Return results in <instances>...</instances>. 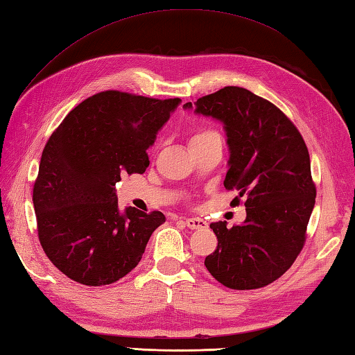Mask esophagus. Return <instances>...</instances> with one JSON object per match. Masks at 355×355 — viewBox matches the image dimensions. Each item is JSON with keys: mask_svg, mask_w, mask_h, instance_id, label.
Segmentation results:
<instances>
[{"mask_svg": "<svg viewBox=\"0 0 355 355\" xmlns=\"http://www.w3.org/2000/svg\"><path fill=\"white\" fill-rule=\"evenodd\" d=\"M184 223L190 227V230H205V227L208 226V223L205 222L202 218H196V217H190V218H185Z\"/></svg>", "mask_w": 355, "mask_h": 355, "instance_id": "esophagus-1", "label": "esophagus"}]
</instances>
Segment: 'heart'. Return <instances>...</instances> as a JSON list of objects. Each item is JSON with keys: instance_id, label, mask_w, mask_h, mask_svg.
<instances>
[{"instance_id": "obj_1", "label": "heart", "mask_w": 355, "mask_h": 355, "mask_svg": "<svg viewBox=\"0 0 355 355\" xmlns=\"http://www.w3.org/2000/svg\"><path fill=\"white\" fill-rule=\"evenodd\" d=\"M214 138L222 139V137H220V133L216 129H212V128H198V129H194L191 132L190 144L193 147V146H198L200 143H205V141L214 139Z\"/></svg>"}]
</instances>
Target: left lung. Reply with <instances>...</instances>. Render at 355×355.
Segmentation results:
<instances>
[{
	"instance_id": "1",
	"label": "left lung",
	"mask_w": 355,
	"mask_h": 355,
	"mask_svg": "<svg viewBox=\"0 0 355 355\" xmlns=\"http://www.w3.org/2000/svg\"><path fill=\"white\" fill-rule=\"evenodd\" d=\"M196 112L223 121L231 150L225 188L239 191L231 205L246 207L241 225L211 223L218 243L205 266L227 288L269 286L305 244L316 200L309 148L279 107L239 86L200 97Z\"/></svg>"
}]
</instances>
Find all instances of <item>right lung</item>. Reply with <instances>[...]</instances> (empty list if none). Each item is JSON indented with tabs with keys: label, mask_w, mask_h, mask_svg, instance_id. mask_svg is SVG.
Wrapping results in <instances>:
<instances>
[{
	"label": "right lung",
	"mask_w": 355,
	"mask_h": 355,
	"mask_svg": "<svg viewBox=\"0 0 355 355\" xmlns=\"http://www.w3.org/2000/svg\"><path fill=\"white\" fill-rule=\"evenodd\" d=\"M180 98L103 91L83 100L51 133L33 185L37 237L50 261L83 286L125 277L165 222L161 211L118 209L115 184L143 175L147 148Z\"/></svg>",
	"instance_id": "right-lung-1"
}]
</instances>
